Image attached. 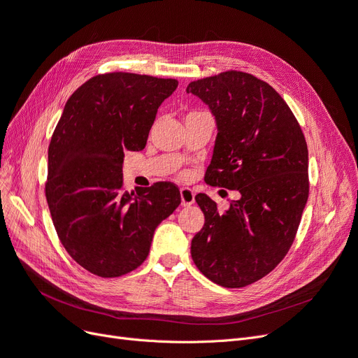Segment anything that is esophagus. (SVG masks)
Returning a JSON list of instances; mask_svg holds the SVG:
<instances>
[{
  "instance_id": "34e87169",
  "label": "esophagus",
  "mask_w": 358,
  "mask_h": 358,
  "mask_svg": "<svg viewBox=\"0 0 358 358\" xmlns=\"http://www.w3.org/2000/svg\"><path fill=\"white\" fill-rule=\"evenodd\" d=\"M180 196H181V203L184 206H190L194 203V193L192 189L189 187H182L180 190Z\"/></svg>"
}]
</instances>
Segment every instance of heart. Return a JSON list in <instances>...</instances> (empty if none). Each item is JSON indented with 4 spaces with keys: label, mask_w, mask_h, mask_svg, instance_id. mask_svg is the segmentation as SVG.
Returning a JSON list of instances; mask_svg holds the SVG:
<instances>
[{
    "label": "heart",
    "mask_w": 358,
    "mask_h": 358,
    "mask_svg": "<svg viewBox=\"0 0 358 358\" xmlns=\"http://www.w3.org/2000/svg\"><path fill=\"white\" fill-rule=\"evenodd\" d=\"M190 114H192V113H190Z\"/></svg>",
    "instance_id": "obj_1"
}]
</instances>
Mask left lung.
I'll list each match as a JSON object with an SVG mask.
<instances>
[{"instance_id":"obj_1","label":"left lung","mask_w":358,"mask_h":358,"mask_svg":"<svg viewBox=\"0 0 358 358\" xmlns=\"http://www.w3.org/2000/svg\"><path fill=\"white\" fill-rule=\"evenodd\" d=\"M186 90L217 123L205 182L241 193L224 213L205 193L194 196L205 223L192 239V259L213 282L245 287L273 271L293 244L309 194L308 145L287 102L255 76L226 71Z\"/></svg>"}]
</instances>
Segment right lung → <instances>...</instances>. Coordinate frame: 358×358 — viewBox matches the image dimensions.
I'll return each mask as SVG.
<instances>
[{
  "mask_svg": "<svg viewBox=\"0 0 358 358\" xmlns=\"http://www.w3.org/2000/svg\"><path fill=\"white\" fill-rule=\"evenodd\" d=\"M176 78L107 73L66 101L49 144L45 199L64 248L82 268L116 278L147 259L156 227L181 203L174 182L123 190L124 152L147 144Z\"/></svg>",
  "mask_w": 358,
  "mask_h": 358,
  "instance_id": "obj_1",
  "label": "right lung"
}]
</instances>
